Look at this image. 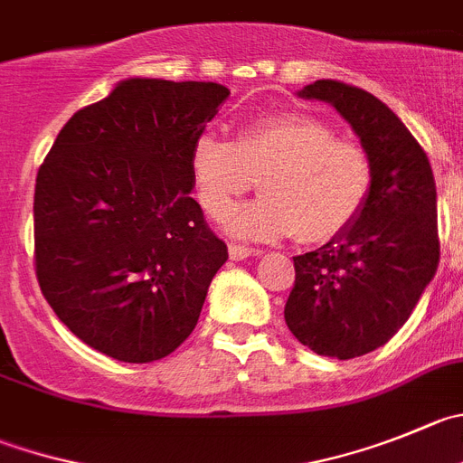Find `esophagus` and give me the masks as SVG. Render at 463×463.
<instances>
[{"mask_svg": "<svg viewBox=\"0 0 463 463\" xmlns=\"http://www.w3.org/2000/svg\"><path fill=\"white\" fill-rule=\"evenodd\" d=\"M259 254H261V250L245 248V245H236V243L229 245V259H232V261H243V259L259 257Z\"/></svg>", "mask_w": 463, "mask_h": 463, "instance_id": "34e87169", "label": "esophagus"}]
</instances>
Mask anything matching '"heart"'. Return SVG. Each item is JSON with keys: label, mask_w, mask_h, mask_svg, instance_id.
Returning <instances> with one entry per match:
<instances>
[{"label": "heart", "mask_w": 463, "mask_h": 463, "mask_svg": "<svg viewBox=\"0 0 463 463\" xmlns=\"http://www.w3.org/2000/svg\"><path fill=\"white\" fill-rule=\"evenodd\" d=\"M191 170L197 200L215 220L259 182L263 195L229 218L234 236L272 241L295 234L302 243L343 234L366 206L375 179L366 147L300 111L261 118L241 129L236 143L202 134Z\"/></svg>", "instance_id": "heart-1"}]
</instances>
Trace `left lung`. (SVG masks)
<instances>
[{
	"label": "left lung",
	"instance_id": "8db88e82",
	"mask_svg": "<svg viewBox=\"0 0 463 463\" xmlns=\"http://www.w3.org/2000/svg\"><path fill=\"white\" fill-rule=\"evenodd\" d=\"M298 95L332 104L375 168L359 218L323 248L293 257L295 284L284 307L302 345L354 359L393 338L437 272V184L425 149L375 95L334 79Z\"/></svg>",
	"mask_w": 463,
	"mask_h": 463
}]
</instances>
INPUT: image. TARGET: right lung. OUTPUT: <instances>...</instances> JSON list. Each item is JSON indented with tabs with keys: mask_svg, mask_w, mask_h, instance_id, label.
I'll return each mask as SVG.
<instances>
[{
	"mask_svg": "<svg viewBox=\"0 0 463 463\" xmlns=\"http://www.w3.org/2000/svg\"><path fill=\"white\" fill-rule=\"evenodd\" d=\"M227 97L213 81L127 79L74 113L43 161L38 284L92 350L147 364L195 329L229 254L191 197V152Z\"/></svg>",
	"mask_w": 463,
	"mask_h": 463,
	"instance_id": "1",
	"label": "right lung"
}]
</instances>
